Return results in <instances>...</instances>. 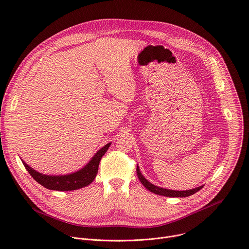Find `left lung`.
<instances>
[{
    "label": "left lung",
    "instance_id": "8db88e82",
    "mask_svg": "<svg viewBox=\"0 0 249 249\" xmlns=\"http://www.w3.org/2000/svg\"><path fill=\"white\" fill-rule=\"evenodd\" d=\"M137 175H138V178L140 179L141 183L143 184L149 191H151L155 194L160 195V196H165V197H180V198L188 197V196H191V195L195 194L196 192H198L203 187V186H199V187H196V188H193V189H190V190L178 191V190H170V189H165V188H162V187H160V186H156L145 178V176L141 173L140 168H139L138 165H137Z\"/></svg>",
    "mask_w": 249,
    "mask_h": 249
}]
</instances>
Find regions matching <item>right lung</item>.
<instances>
[{
	"instance_id": "add662e5",
	"label": "right lung",
	"mask_w": 249,
	"mask_h": 249,
	"mask_svg": "<svg viewBox=\"0 0 249 249\" xmlns=\"http://www.w3.org/2000/svg\"><path fill=\"white\" fill-rule=\"evenodd\" d=\"M111 143L106 144L98 150L91 160L81 169L64 175H47L40 173L26 164L22 160V163L33 178L43 187L56 191H72L77 190L90 184L97 174L98 165L101 158L108 150Z\"/></svg>"
}]
</instances>
